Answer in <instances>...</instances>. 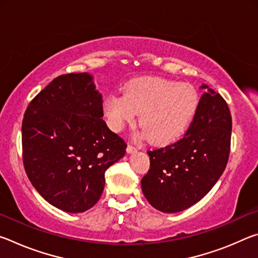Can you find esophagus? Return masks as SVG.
Returning a JSON list of instances; mask_svg holds the SVG:
<instances>
[{
    "label": "esophagus",
    "instance_id": "esophagus-1",
    "mask_svg": "<svg viewBox=\"0 0 258 258\" xmlns=\"http://www.w3.org/2000/svg\"><path fill=\"white\" fill-rule=\"evenodd\" d=\"M137 149H138V148L135 147V146H133V145H128V146H127V148H126V151H127L128 154H131V152L137 151Z\"/></svg>",
    "mask_w": 258,
    "mask_h": 258
}]
</instances>
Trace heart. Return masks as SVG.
Instances as JSON below:
<instances>
[{"label":"heart","mask_w":258,"mask_h":258,"mask_svg":"<svg viewBox=\"0 0 258 258\" xmlns=\"http://www.w3.org/2000/svg\"><path fill=\"white\" fill-rule=\"evenodd\" d=\"M198 106L199 95L194 86L150 77L130 83L123 95H108L103 113L108 126L115 132L134 123L140 113L139 123L151 141L166 145L185 132Z\"/></svg>","instance_id":"1"}]
</instances>
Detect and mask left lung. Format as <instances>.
<instances>
[{"label":"left lung","instance_id":"8db88e82","mask_svg":"<svg viewBox=\"0 0 258 258\" xmlns=\"http://www.w3.org/2000/svg\"><path fill=\"white\" fill-rule=\"evenodd\" d=\"M189 128L171 145L148 150L150 168L141 180L152 207L177 213L204 198L228 164L232 117L225 100L207 85Z\"/></svg>","mask_w":258,"mask_h":258}]
</instances>
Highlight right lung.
I'll return each mask as SVG.
<instances>
[{
	"mask_svg": "<svg viewBox=\"0 0 258 258\" xmlns=\"http://www.w3.org/2000/svg\"><path fill=\"white\" fill-rule=\"evenodd\" d=\"M102 97L87 73L54 78L23 119L26 174L47 203L82 213L98 203L107 168L124 157L125 141L108 128Z\"/></svg>",
	"mask_w": 258,
	"mask_h": 258,
	"instance_id": "add662e5",
	"label": "right lung"
}]
</instances>
